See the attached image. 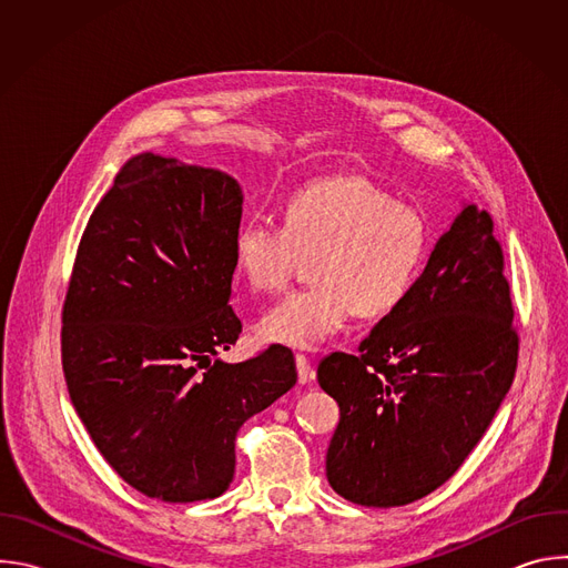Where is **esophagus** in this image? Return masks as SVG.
Returning <instances> with one entry per match:
<instances>
[{
	"mask_svg": "<svg viewBox=\"0 0 568 568\" xmlns=\"http://www.w3.org/2000/svg\"><path fill=\"white\" fill-rule=\"evenodd\" d=\"M294 362H296L298 382H301V384H307V382H312V379H314V368H312L310 359H307L305 355H296V357H294Z\"/></svg>",
	"mask_w": 568,
	"mask_h": 568,
	"instance_id": "obj_1",
	"label": "esophagus"
}]
</instances>
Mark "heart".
I'll use <instances>...</instances> for the list:
<instances>
[{"label": "heart", "mask_w": 568, "mask_h": 568, "mask_svg": "<svg viewBox=\"0 0 568 568\" xmlns=\"http://www.w3.org/2000/svg\"><path fill=\"white\" fill-rule=\"evenodd\" d=\"M432 250L420 209L393 200L357 175L312 182L290 195L283 224L250 220L233 235L237 272L261 294H274L314 258L316 285L272 305L258 323L263 339L314 351L339 335L362 310H395L414 290Z\"/></svg>", "instance_id": "1"}]
</instances>
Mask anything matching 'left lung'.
Masks as SVG:
<instances>
[{
    "instance_id": "1",
    "label": "left lung",
    "mask_w": 568,
    "mask_h": 568,
    "mask_svg": "<svg viewBox=\"0 0 568 568\" xmlns=\"http://www.w3.org/2000/svg\"><path fill=\"white\" fill-rule=\"evenodd\" d=\"M504 272L493 217L469 204L357 355L318 364V384L342 412L326 456L337 495L407 506L440 488L483 438L519 359Z\"/></svg>"
}]
</instances>
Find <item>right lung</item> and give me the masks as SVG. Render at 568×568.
<instances>
[{
    "instance_id": "obj_1",
    "label": "right lung",
    "mask_w": 568,
    "mask_h": 568,
    "mask_svg": "<svg viewBox=\"0 0 568 568\" xmlns=\"http://www.w3.org/2000/svg\"><path fill=\"white\" fill-rule=\"evenodd\" d=\"M237 182L152 152L130 159L78 242L62 305V371L73 407L136 493L220 497L235 436L296 384L274 344L226 364L242 323L229 305Z\"/></svg>"
}]
</instances>
